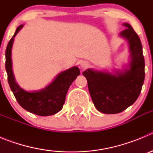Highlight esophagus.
Here are the masks:
<instances>
[{
  "label": "esophagus",
  "instance_id": "1",
  "mask_svg": "<svg viewBox=\"0 0 153 153\" xmlns=\"http://www.w3.org/2000/svg\"><path fill=\"white\" fill-rule=\"evenodd\" d=\"M81 67H83V68H86V67H88V63H86V62H82L81 63Z\"/></svg>",
  "mask_w": 153,
  "mask_h": 153
}]
</instances>
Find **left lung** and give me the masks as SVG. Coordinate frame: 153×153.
Instances as JSON below:
<instances>
[{"instance_id":"obj_1","label":"left lung","mask_w":153,"mask_h":153,"mask_svg":"<svg viewBox=\"0 0 153 153\" xmlns=\"http://www.w3.org/2000/svg\"><path fill=\"white\" fill-rule=\"evenodd\" d=\"M120 35L129 43L132 61L130 69L115 74L86 70L83 75L87 79L88 89L94 106L99 111L115 114L134 103L140 94L145 79V61L143 47L137 33L130 24Z\"/></svg>"}]
</instances>
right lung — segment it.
I'll return each mask as SVG.
<instances>
[{"instance_id":"right-lung-1","label":"right lung","mask_w":153,"mask_h":153,"mask_svg":"<svg viewBox=\"0 0 153 153\" xmlns=\"http://www.w3.org/2000/svg\"><path fill=\"white\" fill-rule=\"evenodd\" d=\"M23 25H20L16 30L7 46L6 67L8 83L18 103L27 111L33 114L46 117L58 113L63 108L67 90L74 79L79 75L78 67H74L60 73L53 81V83L45 89L37 92H27L16 83L12 71L11 48L13 37L16 36Z\"/></svg>"}]
</instances>
